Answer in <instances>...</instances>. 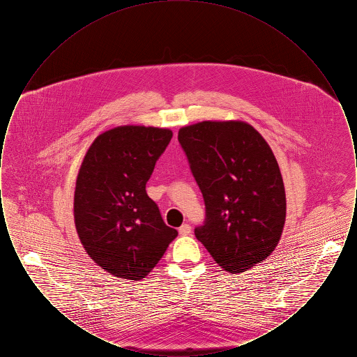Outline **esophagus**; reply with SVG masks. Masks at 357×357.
Returning <instances> with one entry per match:
<instances>
[{
	"mask_svg": "<svg viewBox=\"0 0 357 357\" xmlns=\"http://www.w3.org/2000/svg\"><path fill=\"white\" fill-rule=\"evenodd\" d=\"M190 233H191V227H190V225L185 223V225H182V226L179 227V234H181V236H188Z\"/></svg>",
	"mask_w": 357,
	"mask_h": 357,
	"instance_id": "1",
	"label": "esophagus"
}]
</instances>
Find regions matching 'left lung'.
Returning a JSON list of instances; mask_svg holds the SVG:
<instances>
[{
	"label": "left lung",
	"mask_w": 357,
	"mask_h": 357,
	"mask_svg": "<svg viewBox=\"0 0 357 357\" xmlns=\"http://www.w3.org/2000/svg\"><path fill=\"white\" fill-rule=\"evenodd\" d=\"M178 140L206 206L197 239L233 274L266 259L287 217L284 181L268 142L242 120L199 121L182 127Z\"/></svg>",
	"instance_id": "left-lung-1"
}]
</instances>
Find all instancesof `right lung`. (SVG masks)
I'll return each mask as SVG.
<instances>
[{"label": "right lung", "mask_w": 357, "mask_h": 357, "mask_svg": "<svg viewBox=\"0 0 357 357\" xmlns=\"http://www.w3.org/2000/svg\"><path fill=\"white\" fill-rule=\"evenodd\" d=\"M171 137L169 128L119 126L98 136L82 162L73 201L77 236L114 277L143 280L178 236L146 192Z\"/></svg>", "instance_id": "right-lung-1"}]
</instances>
